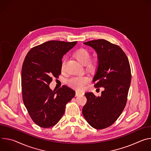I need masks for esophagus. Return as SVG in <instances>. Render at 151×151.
<instances>
[{
  "mask_svg": "<svg viewBox=\"0 0 151 151\" xmlns=\"http://www.w3.org/2000/svg\"><path fill=\"white\" fill-rule=\"evenodd\" d=\"M81 94H82V92H80V91H76V94H75V96H78L81 95Z\"/></svg>",
  "mask_w": 151,
  "mask_h": 151,
  "instance_id": "obj_1",
  "label": "esophagus"
}]
</instances>
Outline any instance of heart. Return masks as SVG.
<instances>
[{
  "instance_id": "obj_1",
  "label": "heart",
  "mask_w": 151,
  "mask_h": 151,
  "mask_svg": "<svg viewBox=\"0 0 151 151\" xmlns=\"http://www.w3.org/2000/svg\"><path fill=\"white\" fill-rule=\"evenodd\" d=\"M74 57L76 60L81 63L83 65L87 64V69L90 71H93L97 68V62L96 60H90L91 54L90 52L85 48H80L76 50L73 54ZM66 58H63L61 63V72H64L66 67ZM90 78L87 76H74L68 81V84L70 87L78 90H82L85 86L90 82Z\"/></svg>"
}]
</instances>
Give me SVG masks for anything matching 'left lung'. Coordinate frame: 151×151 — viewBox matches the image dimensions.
<instances>
[{"label": "left lung", "mask_w": 151, "mask_h": 151, "mask_svg": "<svg viewBox=\"0 0 151 151\" xmlns=\"http://www.w3.org/2000/svg\"><path fill=\"white\" fill-rule=\"evenodd\" d=\"M83 44L94 48L99 66L93 80L96 88L104 87L100 97L85 93L87 101L82 114L88 123L97 130L112 125L124 109L132 74L130 63L124 51L104 39L93 40Z\"/></svg>", "instance_id": "8db88e82"}]
</instances>
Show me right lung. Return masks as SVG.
<instances>
[{
	"instance_id": "1",
	"label": "right lung",
	"mask_w": 151,
	"mask_h": 151,
	"mask_svg": "<svg viewBox=\"0 0 151 151\" xmlns=\"http://www.w3.org/2000/svg\"><path fill=\"white\" fill-rule=\"evenodd\" d=\"M76 43L48 41L32 48L24 58L21 70L23 100L30 118L40 127L54 126L75 96V91L66 85L55 91L49 84L61 74L62 57Z\"/></svg>"
}]
</instances>
